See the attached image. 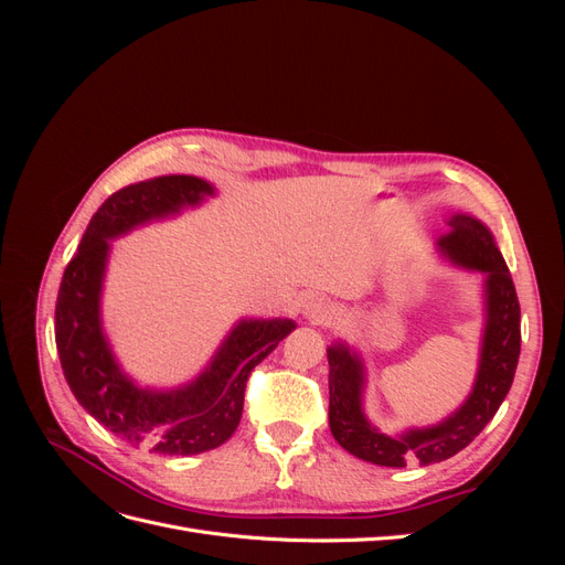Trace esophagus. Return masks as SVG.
<instances>
[{"label": "esophagus", "instance_id": "1", "mask_svg": "<svg viewBox=\"0 0 565 565\" xmlns=\"http://www.w3.org/2000/svg\"><path fill=\"white\" fill-rule=\"evenodd\" d=\"M303 316L309 318L311 322H316V324H322V322H328L332 318V309H330V303L324 301V299L313 297V299H309V301L303 303Z\"/></svg>", "mask_w": 565, "mask_h": 565}]
</instances>
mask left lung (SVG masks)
<instances>
[{
  "label": "left lung",
  "instance_id": "8db88e82",
  "mask_svg": "<svg viewBox=\"0 0 565 565\" xmlns=\"http://www.w3.org/2000/svg\"><path fill=\"white\" fill-rule=\"evenodd\" d=\"M450 231L438 241L443 256L461 268L483 273L486 328L473 388L450 417L424 429L386 436L374 429L363 409L365 367L351 347L332 344L330 363V429L334 440L358 459L380 467L436 465L450 459L486 429L514 382L521 353V306L514 280L494 245L492 233L469 214H452Z\"/></svg>",
  "mask_w": 565,
  "mask_h": 565
}]
</instances>
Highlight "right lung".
I'll return each instance as SVG.
<instances>
[{
	"instance_id": "right-lung-1",
	"label": "right lung",
	"mask_w": 565,
	"mask_h": 565,
	"mask_svg": "<svg viewBox=\"0 0 565 565\" xmlns=\"http://www.w3.org/2000/svg\"><path fill=\"white\" fill-rule=\"evenodd\" d=\"M212 195V183L185 174L148 179L113 193L84 231L56 299V349L77 403L131 446L162 455H198L226 443L241 424L252 370L297 328L289 318H243L210 365L191 384L172 391L136 386L119 370L100 322L110 241L198 207Z\"/></svg>"
}]
</instances>
